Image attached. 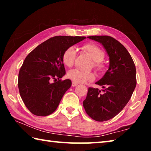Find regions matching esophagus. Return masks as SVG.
Returning a JSON list of instances; mask_svg holds the SVG:
<instances>
[{"label": "esophagus", "instance_id": "34e87169", "mask_svg": "<svg viewBox=\"0 0 151 151\" xmlns=\"http://www.w3.org/2000/svg\"><path fill=\"white\" fill-rule=\"evenodd\" d=\"M77 85H78V84L75 83V82H73V83H72V86H76Z\"/></svg>", "mask_w": 151, "mask_h": 151}]
</instances>
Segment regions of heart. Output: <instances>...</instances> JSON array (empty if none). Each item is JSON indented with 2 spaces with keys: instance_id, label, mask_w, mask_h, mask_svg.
<instances>
[{
  "instance_id": "b5f03b06",
  "label": "heart",
  "mask_w": 151,
  "mask_h": 151,
  "mask_svg": "<svg viewBox=\"0 0 151 151\" xmlns=\"http://www.w3.org/2000/svg\"><path fill=\"white\" fill-rule=\"evenodd\" d=\"M82 50L90 55L93 60V67L99 72H103L105 69V65L103 59L105 53L103 49L93 43H88L82 47ZM76 57V50L73 47L66 48L62 55V61L67 67H70L74 64ZM67 77L73 82L78 83H85L86 81H93L95 78V75L92 72H84L77 68H74L68 71Z\"/></svg>"
}]
</instances>
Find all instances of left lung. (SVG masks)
<instances>
[{"mask_svg": "<svg viewBox=\"0 0 151 151\" xmlns=\"http://www.w3.org/2000/svg\"><path fill=\"white\" fill-rule=\"evenodd\" d=\"M88 38L101 43L109 56V68L96 85L88 88L83 101L86 114L94 121H108L117 115L129 101L136 87V67L127 48L110 36H90Z\"/></svg>", "mask_w": 151, "mask_h": 151, "instance_id": "obj_1", "label": "left lung"}]
</instances>
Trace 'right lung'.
Instances as JSON below:
<instances>
[{
  "mask_svg": "<svg viewBox=\"0 0 151 151\" xmlns=\"http://www.w3.org/2000/svg\"><path fill=\"white\" fill-rule=\"evenodd\" d=\"M85 38L56 36L37 46L25 58L18 86L22 101L33 114L48 116L57 109L72 84L69 79H60L65 75L62 55L66 48Z\"/></svg>",
  "mask_w": 151,
  "mask_h": 151,
  "instance_id": "1",
  "label": "right lung"
}]
</instances>
